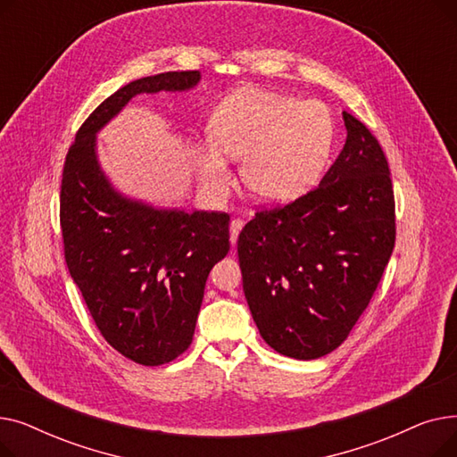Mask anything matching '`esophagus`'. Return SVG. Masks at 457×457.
<instances>
[{"label":"esophagus","instance_id":"obj_1","mask_svg":"<svg viewBox=\"0 0 457 457\" xmlns=\"http://www.w3.org/2000/svg\"><path fill=\"white\" fill-rule=\"evenodd\" d=\"M243 226H245V222H243L241 219H235V220H231V224H229V241H231V245H235V243H237L238 233H241Z\"/></svg>","mask_w":457,"mask_h":457}]
</instances>
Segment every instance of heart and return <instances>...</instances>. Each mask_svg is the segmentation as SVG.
I'll return each instance as SVG.
<instances>
[{"mask_svg":"<svg viewBox=\"0 0 457 457\" xmlns=\"http://www.w3.org/2000/svg\"><path fill=\"white\" fill-rule=\"evenodd\" d=\"M212 142L196 148L200 178L214 198H224L233 174L224 153L243 159L241 178L262 202H289L313 185L326 168L335 118L319 100L267 88H241L214 109Z\"/></svg>","mask_w":457,"mask_h":457,"instance_id":"heart-1","label":"heart"}]
</instances>
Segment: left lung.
Listing matches in <instances>:
<instances>
[{"instance_id": "obj_1", "label": "left lung", "mask_w": 457, "mask_h": 457, "mask_svg": "<svg viewBox=\"0 0 457 457\" xmlns=\"http://www.w3.org/2000/svg\"><path fill=\"white\" fill-rule=\"evenodd\" d=\"M345 148L320 185L261 211L238 235L243 289L265 343L295 359L339 348L395 248V195L376 137L350 112Z\"/></svg>"}]
</instances>
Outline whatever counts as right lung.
<instances>
[{"label":"right lung","mask_w":457,"mask_h":457,"mask_svg":"<svg viewBox=\"0 0 457 457\" xmlns=\"http://www.w3.org/2000/svg\"><path fill=\"white\" fill-rule=\"evenodd\" d=\"M192 71L131 81L85 120L61 183L64 259L104 339L124 357L157 367L183 353L195 335L205 281L229 252V214L157 209L118 192L102 170L96 135L137 94L183 92Z\"/></svg>","instance_id":"obj_1"}]
</instances>
